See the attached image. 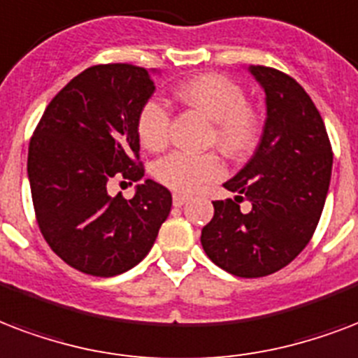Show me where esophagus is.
I'll return each instance as SVG.
<instances>
[{
	"label": "esophagus",
	"mask_w": 358,
	"mask_h": 358,
	"mask_svg": "<svg viewBox=\"0 0 358 358\" xmlns=\"http://www.w3.org/2000/svg\"><path fill=\"white\" fill-rule=\"evenodd\" d=\"M187 203V195H182V193H174L173 195V204L174 206H184Z\"/></svg>",
	"instance_id": "34e87169"
}]
</instances>
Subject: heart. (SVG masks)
<instances>
[{
  "mask_svg": "<svg viewBox=\"0 0 358 358\" xmlns=\"http://www.w3.org/2000/svg\"><path fill=\"white\" fill-rule=\"evenodd\" d=\"M176 99L203 118L212 122L210 144L229 155H242L255 146L259 118L245 105L244 90L223 75H201L184 82L176 90ZM171 114L157 99L146 101L136 116V133L150 152L167 146ZM225 174L222 159L215 154L191 155L173 152L155 163L154 176L174 191L191 193L203 184L215 182Z\"/></svg>",
  "mask_w": 358,
  "mask_h": 358,
  "instance_id": "heart-1",
  "label": "heart"
}]
</instances>
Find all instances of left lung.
<instances>
[{
	"mask_svg": "<svg viewBox=\"0 0 358 358\" xmlns=\"http://www.w3.org/2000/svg\"><path fill=\"white\" fill-rule=\"evenodd\" d=\"M264 92L266 120L252 159L214 201L201 244L210 261L238 278H263L287 266L308 245L329 193L332 150L323 118L299 82L278 69L250 65ZM252 210L242 213L239 203Z\"/></svg>",
	"mask_w": 358,
	"mask_h": 358,
	"instance_id": "1",
	"label": "left lung"
}]
</instances>
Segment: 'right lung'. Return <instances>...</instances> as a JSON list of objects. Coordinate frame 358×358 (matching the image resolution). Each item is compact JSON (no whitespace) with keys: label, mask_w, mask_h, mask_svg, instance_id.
Wrapping results in <instances>:
<instances>
[{"label":"right lung","mask_w":358,"mask_h":358,"mask_svg":"<svg viewBox=\"0 0 358 358\" xmlns=\"http://www.w3.org/2000/svg\"><path fill=\"white\" fill-rule=\"evenodd\" d=\"M148 71L129 64L94 65L59 92L35 129L27 178L35 215L52 252L73 268L118 276L152 250L173 197L144 180L129 201L108 195L110 180L144 176L136 116L154 95Z\"/></svg>","instance_id":"add662e5"}]
</instances>
